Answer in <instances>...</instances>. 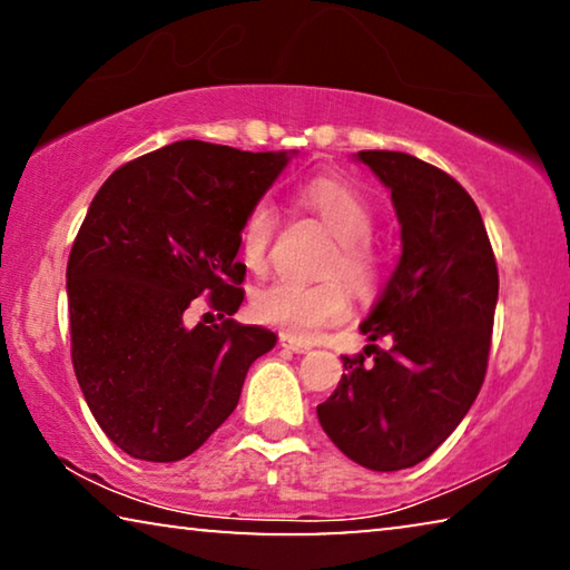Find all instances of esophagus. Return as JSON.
Listing matches in <instances>:
<instances>
[{
	"label": "esophagus",
	"instance_id": "obj_1",
	"mask_svg": "<svg viewBox=\"0 0 570 570\" xmlns=\"http://www.w3.org/2000/svg\"><path fill=\"white\" fill-rule=\"evenodd\" d=\"M278 343H282V347H288V351H294V353H307L309 351L307 343H302V340H294V337H286V335L278 337Z\"/></svg>",
	"mask_w": 570,
	"mask_h": 570
}]
</instances>
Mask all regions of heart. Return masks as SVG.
<instances>
[{
	"label": "heart",
	"mask_w": 570,
	"mask_h": 570,
	"mask_svg": "<svg viewBox=\"0 0 570 570\" xmlns=\"http://www.w3.org/2000/svg\"><path fill=\"white\" fill-rule=\"evenodd\" d=\"M296 202L317 217L330 235H335V248L327 253L322 274L343 277L361 296L376 292L384 276V261L371 240L373 227H376V212L371 202L355 186L330 176L304 184L296 191ZM276 225V212L268 202L253 204L245 212L240 233H237V248L253 274H263L268 266ZM342 283L338 278H325L320 284H268L253 296V312L261 322L282 330L286 337L314 340L325 327L345 320L351 309V296Z\"/></svg>",
	"instance_id": "obj_1"
}]
</instances>
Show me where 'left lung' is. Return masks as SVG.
Here are the masks:
<instances>
[{
	"instance_id": "obj_1",
	"label": "left lung",
	"mask_w": 570,
	"mask_h": 570,
	"mask_svg": "<svg viewBox=\"0 0 570 570\" xmlns=\"http://www.w3.org/2000/svg\"><path fill=\"white\" fill-rule=\"evenodd\" d=\"M402 223V258L317 406L327 438L363 469L402 471L445 443L481 392L499 271L471 194L443 168L399 150H361ZM392 336L389 352L375 340Z\"/></svg>"
}]
</instances>
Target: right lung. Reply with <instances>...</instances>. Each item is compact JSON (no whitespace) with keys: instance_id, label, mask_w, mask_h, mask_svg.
<instances>
[{"instance_id":"obj_1","label":"right lung","mask_w":570,"mask_h":570,"mask_svg":"<svg viewBox=\"0 0 570 570\" xmlns=\"http://www.w3.org/2000/svg\"><path fill=\"white\" fill-rule=\"evenodd\" d=\"M286 153L178 140L101 184L66 268L71 361L91 414L127 455L174 463L230 417L245 373L276 335L233 320L237 233ZM204 301L215 326L189 328Z\"/></svg>"}]
</instances>
